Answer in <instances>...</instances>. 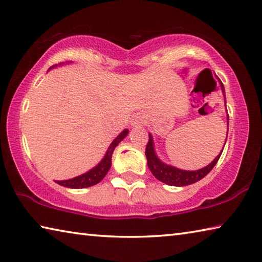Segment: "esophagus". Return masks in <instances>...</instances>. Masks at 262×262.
<instances>
[{"instance_id": "34e87169", "label": "esophagus", "mask_w": 262, "mask_h": 262, "mask_svg": "<svg viewBox=\"0 0 262 262\" xmlns=\"http://www.w3.org/2000/svg\"><path fill=\"white\" fill-rule=\"evenodd\" d=\"M133 125L136 126V125H137V121H136V120H135V121H133Z\"/></svg>"}]
</instances>
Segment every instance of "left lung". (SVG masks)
I'll use <instances>...</instances> for the list:
<instances>
[{"instance_id": "obj_1", "label": "left lung", "mask_w": 262, "mask_h": 262, "mask_svg": "<svg viewBox=\"0 0 262 262\" xmlns=\"http://www.w3.org/2000/svg\"><path fill=\"white\" fill-rule=\"evenodd\" d=\"M221 88H222V91L224 92V86L222 83H221ZM228 125H229V115H228ZM222 151H223V150H222ZM221 155L222 152L209 164V165L201 168V170L184 171L173 166L166 165V164H164L163 162L159 161L156 156V154H155L152 137L150 134H149L148 144L147 147H145V156H147L148 166L150 168V171H151V173L156 177L159 181L171 186H187V185L196 183L199 180H201L203 177H206L208 173H209V172L212 170V167L216 165V163L219 162Z\"/></svg>"}]
</instances>
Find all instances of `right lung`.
I'll list each match as a JSON object with an SVG mask.
<instances>
[{
	"label": "right lung",
	"mask_w": 262,
	"mask_h": 262,
	"mask_svg": "<svg viewBox=\"0 0 262 262\" xmlns=\"http://www.w3.org/2000/svg\"><path fill=\"white\" fill-rule=\"evenodd\" d=\"M127 134H128V129H125L117 137V139L112 142V143H111L107 152H106L105 157L103 158V161H101L96 167L92 168V170H90L82 176L75 177L73 179L61 180V181H56V183L68 188H85L100 183V181L104 179L106 173L108 172L111 164H112V155L115 147H117V145L120 143L123 139H125Z\"/></svg>",
	"instance_id": "obj_1"
}]
</instances>
